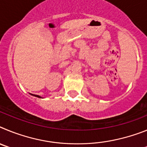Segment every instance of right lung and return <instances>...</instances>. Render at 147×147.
<instances>
[{
  "label": "right lung",
  "mask_w": 147,
  "mask_h": 147,
  "mask_svg": "<svg viewBox=\"0 0 147 147\" xmlns=\"http://www.w3.org/2000/svg\"><path fill=\"white\" fill-rule=\"evenodd\" d=\"M31 95H32V96H34L37 97V98H42V97L40 96H38V95H34V94H31Z\"/></svg>",
  "instance_id": "right-lung-1"
}]
</instances>
